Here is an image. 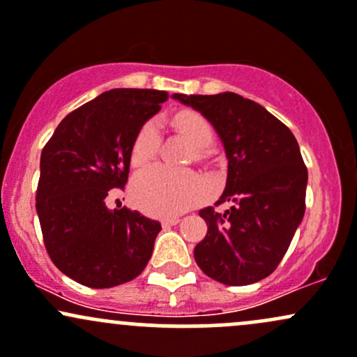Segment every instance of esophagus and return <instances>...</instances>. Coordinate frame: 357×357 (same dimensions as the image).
Wrapping results in <instances>:
<instances>
[{"label":"esophagus","mask_w":357,"mask_h":357,"mask_svg":"<svg viewBox=\"0 0 357 357\" xmlns=\"http://www.w3.org/2000/svg\"><path fill=\"white\" fill-rule=\"evenodd\" d=\"M178 222H180L178 218H167V219H163V221H162V226H163V227L175 226V224H178Z\"/></svg>","instance_id":"34e87169"}]
</instances>
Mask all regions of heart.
I'll return each mask as SVG.
<instances>
[{
    "instance_id": "heart-1",
    "label": "heart",
    "mask_w": 357,
    "mask_h": 357,
    "mask_svg": "<svg viewBox=\"0 0 357 357\" xmlns=\"http://www.w3.org/2000/svg\"><path fill=\"white\" fill-rule=\"evenodd\" d=\"M174 126L195 148H206L214 138L211 123L195 111H180L175 114ZM160 146V126L157 121H146L139 128L131 145V163L142 167L157 155ZM202 151V150H200ZM209 187L195 172L172 170L162 165H151L136 174L131 195L136 206L148 214L168 218L177 215L206 199Z\"/></svg>"
}]
</instances>
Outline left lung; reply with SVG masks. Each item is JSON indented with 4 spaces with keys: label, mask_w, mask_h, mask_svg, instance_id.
I'll use <instances>...</instances> for the list:
<instances>
[{
    "label": "left lung",
    "mask_w": 357,
    "mask_h": 357,
    "mask_svg": "<svg viewBox=\"0 0 357 357\" xmlns=\"http://www.w3.org/2000/svg\"><path fill=\"white\" fill-rule=\"evenodd\" d=\"M199 111L221 138L227 158L224 212L200 209L207 234L194 250L200 270L243 287L271 275L305 214L308 174L294 133L270 111L234 92L174 94Z\"/></svg>",
    "instance_id": "left-lung-1"
}]
</instances>
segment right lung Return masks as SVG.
<instances>
[{
  "mask_svg": "<svg viewBox=\"0 0 357 357\" xmlns=\"http://www.w3.org/2000/svg\"><path fill=\"white\" fill-rule=\"evenodd\" d=\"M157 89H111L82 104L54 131L40 158L37 214L54 265L81 285L111 288L145 270L158 221L109 209L123 189L136 135L165 102Z\"/></svg>",
  "mask_w": 357,
  "mask_h": 357,
  "instance_id": "right-lung-1",
  "label": "right lung"
}]
</instances>
